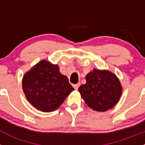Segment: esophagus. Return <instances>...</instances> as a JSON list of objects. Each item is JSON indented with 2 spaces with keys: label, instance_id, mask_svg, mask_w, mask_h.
I'll return each instance as SVG.
<instances>
[{
  "label": "esophagus",
  "instance_id": "obj_1",
  "mask_svg": "<svg viewBox=\"0 0 145 145\" xmlns=\"http://www.w3.org/2000/svg\"><path fill=\"white\" fill-rule=\"evenodd\" d=\"M80 85H81V84H80V83H78V84H74V85H73V86H74V88H75L76 90H77L78 88V87L80 86Z\"/></svg>",
  "mask_w": 145,
  "mask_h": 145
}]
</instances>
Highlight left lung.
<instances>
[{
  "label": "left lung",
  "instance_id": "1",
  "mask_svg": "<svg viewBox=\"0 0 145 145\" xmlns=\"http://www.w3.org/2000/svg\"><path fill=\"white\" fill-rule=\"evenodd\" d=\"M86 84L78 91L89 108L96 111H106L117 104L122 93L120 81L108 71L94 69L86 76Z\"/></svg>",
  "mask_w": 145,
  "mask_h": 145
}]
</instances>
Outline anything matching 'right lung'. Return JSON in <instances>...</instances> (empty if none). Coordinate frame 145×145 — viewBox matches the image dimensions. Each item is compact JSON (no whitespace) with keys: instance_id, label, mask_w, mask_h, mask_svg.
<instances>
[{"instance_id":"1","label":"right lung","mask_w":145,"mask_h":145,"mask_svg":"<svg viewBox=\"0 0 145 145\" xmlns=\"http://www.w3.org/2000/svg\"><path fill=\"white\" fill-rule=\"evenodd\" d=\"M22 89L27 101L43 112L54 111L74 88L57 65L43 60L25 74Z\"/></svg>"}]
</instances>
